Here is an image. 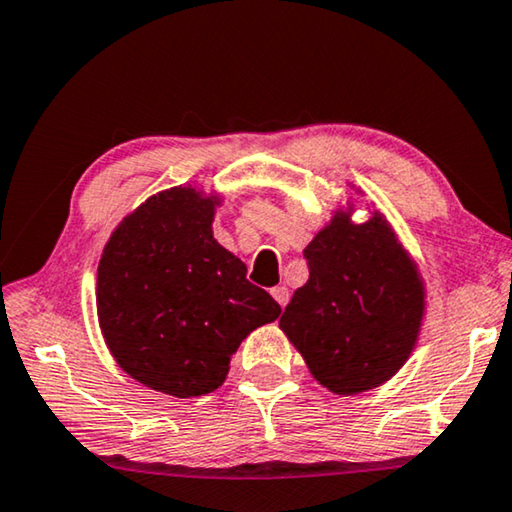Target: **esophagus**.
<instances>
[{
	"label": "esophagus",
	"mask_w": 512,
	"mask_h": 512,
	"mask_svg": "<svg viewBox=\"0 0 512 512\" xmlns=\"http://www.w3.org/2000/svg\"><path fill=\"white\" fill-rule=\"evenodd\" d=\"M271 296L280 303V308H285L287 301H289V289H287V287H282V285H278V287H273V289H271Z\"/></svg>",
	"instance_id": "obj_1"
}]
</instances>
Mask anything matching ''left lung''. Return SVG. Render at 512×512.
<instances>
[{"instance_id": "left-lung-1", "label": "left lung", "mask_w": 512, "mask_h": 512, "mask_svg": "<svg viewBox=\"0 0 512 512\" xmlns=\"http://www.w3.org/2000/svg\"><path fill=\"white\" fill-rule=\"evenodd\" d=\"M310 278L282 312L280 329L310 375L338 395L391 379L421 333L425 287L416 262L379 211L356 225L335 211L303 250Z\"/></svg>"}]
</instances>
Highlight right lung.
<instances>
[{"mask_svg":"<svg viewBox=\"0 0 512 512\" xmlns=\"http://www.w3.org/2000/svg\"><path fill=\"white\" fill-rule=\"evenodd\" d=\"M220 200L190 186L151 195L105 243L96 308L119 368L174 398L223 384L230 358L280 305L213 239Z\"/></svg>","mask_w":512,"mask_h":512,"instance_id":"right-lung-1","label":"right lung"}]
</instances>
